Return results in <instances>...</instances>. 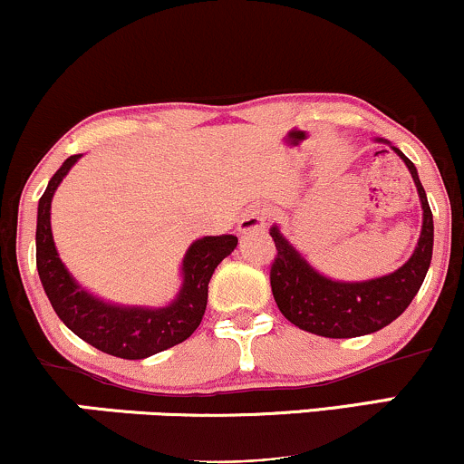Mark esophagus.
I'll list each match as a JSON object with an SVG mask.
<instances>
[{
    "mask_svg": "<svg viewBox=\"0 0 464 464\" xmlns=\"http://www.w3.org/2000/svg\"><path fill=\"white\" fill-rule=\"evenodd\" d=\"M266 227V214L262 209H248L246 214H244L242 220H239L237 228L242 233H250V231H262Z\"/></svg>",
    "mask_w": 464,
    "mask_h": 464,
    "instance_id": "esophagus-1",
    "label": "esophagus"
}]
</instances>
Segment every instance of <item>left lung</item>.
Segmentation results:
<instances>
[{"mask_svg":"<svg viewBox=\"0 0 464 464\" xmlns=\"http://www.w3.org/2000/svg\"><path fill=\"white\" fill-rule=\"evenodd\" d=\"M392 150L408 165L423 207V228L417 248L412 257L392 275L362 281V284L327 279L310 268V264L273 227L270 236L276 255L275 262L270 264V287L276 307L299 329L324 338H358L391 324L417 296L432 262L434 220L417 168L401 150L397 148Z\"/></svg>","mask_w":464,"mask_h":464,"instance_id":"1","label":"left lung"}]
</instances>
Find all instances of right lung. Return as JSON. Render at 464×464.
<instances>
[{"mask_svg": "<svg viewBox=\"0 0 464 464\" xmlns=\"http://www.w3.org/2000/svg\"><path fill=\"white\" fill-rule=\"evenodd\" d=\"M80 154L69 157L47 183L36 218V270L52 307L78 338L92 347L124 360H141L188 340L202 321L209 279L218 264L237 246L236 236L202 237L183 259V290L163 310L117 307L93 299L67 273L58 257L50 227L52 196Z\"/></svg>", "mask_w": 464, "mask_h": 464, "instance_id": "1", "label": "right lung"}]
</instances>
